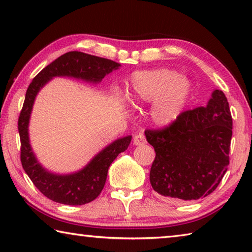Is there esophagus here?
Instances as JSON below:
<instances>
[{
    "label": "esophagus",
    "instance_id": "1",
    "mask_svg": "<svg viewBox=\"0 0 252 252\" xmlns=\"http://www.w3.org/2000/svg\"><path fill=\"white\" fill-rule=\"evenodd\" d=\"M144 143H146V136H144L142 133H138L133 138L134 146H142Z\"/></svg>",
    "mask_w": 252,
    "mask_h": 252
}]
</instances>
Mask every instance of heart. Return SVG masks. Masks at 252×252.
Masks as SVG:
<instances>
[{
	"mask_svg": "<svg viewBox=\"0 0 252 252\" xmlns=\"http://www.w3.org/2000/svg\"><path fill=\"white\" fill-rule=\"evenodd\" d=\"M192 94V83L171 69L136 71L130 78L126 101L131 105L151 104L149 118L158 127H167L181 117Z\"/></svg>",
	"mask_w": 252,
	"mask_h": 252,
	"instance_id": "heart-1",
	"label": "heart"
}]
</instances>
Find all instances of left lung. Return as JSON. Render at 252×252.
<instances>
[{
    "label": "left lung",
    "mask_w": 252,
    "mask_h": 252,
    "mask_svg": "<svg viewBox=\"0 0 252 252\" xmlns=\"http://www.w3.org/2000/svg\"><path fill=\"white\" fill-rule=\"evenodd\" d=\"M144 134L156 151L150 183L165 198L190 201L207 197L227 172L232 118L221 90L211 93L207 105L186 111L163 130Z\"/></svg>",
    "instance_id": "1"
}]
</instances>
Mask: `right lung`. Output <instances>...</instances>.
<instances>
[{"label": "right lung", "mask_w": 252, "mask_h": 252, "mask_svg": "<svg viewBox=\"0 0 252 252\" xmlns=\"http://www.w3.org/2000/svg\"><path fill=\"white\" fill-rule=\"evenodd\" d=\"M120 63L82 52H67L45 66L29 85L19 118L21 162L24 171L37 189L52 201L82 206L94 200L105 185L108 170L119 153L125 152L132 135L114 140L84 165L71 173H57L44 168L34 153L30 141L29 126L36 95L53 78H71L90 84L100 83L105 75L118 70Z\"/></svg>", "instance_id": "right-lung-1"}]
</instances>
